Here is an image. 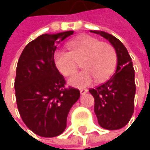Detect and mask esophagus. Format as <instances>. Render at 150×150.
Returning a JSON list of instances; mask_svg holds the SVG:
<instances>
[{
    "label": "esophagus",
    "mask_w": 150,
    "mask_h": 150,
    "mask_svg": "<svg viewBox=\"0 0 150 150\" xmlns=\"http://www.w3.org/2000/svg\"><path fill=\"white\" fill-rule=\"evenodd\" d=\"M88 91V89H86V88H81V89H80V93H81V95H85Z\"/></svg>",
    "instance_id": "obj_1"
}]
</instances>
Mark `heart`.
<instances>
[{
	"instance_id": "heart-1",
	"label": "heart",
	"mask_w": 150,
	"mask_h": 150,
	"mask_svg": "<svg viewBox=\"0 0 150 150\" xmlns=\"http://www.w3.org/2000/svg\"><path fill=\"white\" fill-rule=\"evenodd\" d=\"M66 46L69 52L59 50L54 54V64L59 72L69 77L76 72L81 62L84 69L69 80L70 85L84 88L91 85L95 79L103 82L114 72L117 57L110 43L90 35H81L69 41Z\"/></svg>"
}]
</instances>
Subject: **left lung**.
Listing matches in <instances>:
<instances>
[{"label":"left lung","instance_id":"obj_1","mask_svg":"<svg viewBox=\"0 0 150 150\" xmlns=\"http://www.w3.org/2000/svg\"><path fill=\"white\" fill-rule=\"evenodd\" d=\"M90 32L107 39L116 52L115 73L89 92L95 98V113L99 125L108 130L119 129L127 125L134 113L135 83L132 60L125 46L114 35L103 31Z\"/></svg>","mask_w":150,"mask_h":150}]
</instances>
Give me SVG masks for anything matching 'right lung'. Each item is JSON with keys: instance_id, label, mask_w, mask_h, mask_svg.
Wrapping results in <instances>:
<instances>
[{"instance_id": "1", "label": "right lung", "mask_w": 150, "mask_h": 150, "mask_svg": "<svg viewBox=\"0 0 150 150\" xmlns=\"http://www.w3.org/2000/svg\"><path fill=\"white\" fill-rule=\"evenodd\" d=\"M74 31L44 34L23 49L17 63L15 98L26 126L42 137H54L66 129L71 107L80 97L79 89L66 88L65 79L54 60L56 44Z\"/></svg>"}]
</instances>
